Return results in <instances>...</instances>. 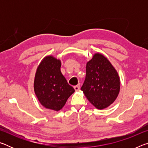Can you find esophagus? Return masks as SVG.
<instances>
[{
  "instance_id": "obj_1",
  "label": "esophagus",
  "mask_w": 148,
  "mask_h": 148,
  "mask_svg": "<svg viewBox=\"0 0 148 148\" xmlns=\"http://www.w3.org/2000/svg\"><path fill=\"white\" fill-rule=\"evenodd\" d=\"M74 89H75V91H79V89H80V86H79V85H77V86H75L74 87Z\"/></svg>"
}]
</instances>
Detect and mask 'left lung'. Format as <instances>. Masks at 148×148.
Instances as JSON below:
<instances>
[{
	"label": "left lung",
	"mask_w": 148,
	"mask_h": 148,
	"mask_svg": "<svg viewBox=\"0 0 148 148\" xmlns=\"http://www.w3.org/2000/svg\"><path fill=\"white\" fill-rule=\"evenodd\" d=\"M82 91L97 108L112 104L118 96L120 79L118 74L104 56L95 53L86 65V76Z\"/></svg>",
	"instance_id": "8db88e82"
}]
</instances>
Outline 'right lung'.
I'll return each mask as SVG.
<instances>
[{
    "instance_id": "obj_1",
    "label": "right lung",
    "mask_w": 148,
    "mask_h": 148,
    "mask_svg": "<svg viewBox=\"0 0 148 148\" xmlns=\"http://www.w3.org/2000/svg\"><path fill=\"white\" fill-rule=\"evenodd\" d=\"M61 62L52 56L42 60L35 74L34 89L42 106L59 111L74 92L61 72Z\"/></svg>"
}]
</instances>
